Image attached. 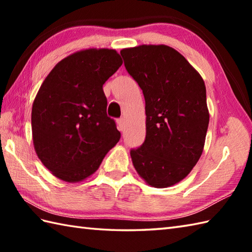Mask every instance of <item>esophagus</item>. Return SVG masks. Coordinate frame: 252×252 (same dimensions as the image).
I'll return each instance as SVG.
<instances>
[{"mask_svg":"<svg viewBox=\"0 0 252 252\" xmlns=\"http://www.w3.org/2000/svg\"><path fill=\"white\" fill-rule=\"evenodd\" d=\"M117 123H118V127H119V131H123L125 130V126H126V120L123 119H119V120H117Z\"/></svg>","mask_w":252,"mask_h":252,"instance_id":"obj_1","label":"esophagus"}]
</instances>
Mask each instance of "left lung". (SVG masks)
<instances>
[{
    "instance_id": "8db88e82",
    "label": "left lung",
    "mask_w": 252,
    "mask_h": 252,
    "mask_svg": "<svg viewBox=\"0 0 252 252\" xmlns=\"http://www.w3.org/2000/svg\"><path fill=\"white\" fill-rule=\"evenodd\" d=\"M120 54L145 97L146 138L130 153L133 165L149 186H173L189 174L205 146L209 125L205 82L168 45L143 44Z\"/></svg>"
}]
</instances>
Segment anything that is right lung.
<instances>
[{
	"label": "right lung",
	"instance_id": "obj_1",
	"mask_svg": "<svg viewBox=\"0 0 252 252\" xmlns=\"http://www.w3.org/2000/svg\"><path fill=\"white\" fill-rule=\"evenodd\" d=\"M121 65L116 50L78 51L56 63L37 91L32 141L41 162L60 180H87L119 142L120 132L106 112L103 84Z\"/></svg>",
	"mask_w": 252,
	"mask_h": 252
}]
</instances>
